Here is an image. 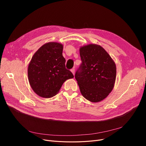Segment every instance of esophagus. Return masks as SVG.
<instances>
[{
  "instance_id": "34e87169",
  "label": "esophagus",
  "mask_w": 146,
  "mask_h": 146,
  "mask_svg": "<svg viewBox=\"0 0 146 146\" xmlns=\"http://www.w3.org/2000/svg\"><path fill=\"white\" fill-rule=\"evenodd\" d=\"M74 70H74V68H73L71 69V72H72V73L73 74V75H74V73H74V72H75Z\"/></svg>"
}]
</instances>
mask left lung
Segmentation results:
<instances>
[{
    "instance_id": "left-lung-1",
    "label": "left lung",
    "mask_w": 146,
    "mask_h": 146,
    "mask_svg": "<svg viewBox=\"0 0 146 146\" xmlns=\"http://www.w3.org/2000/svg\"><path fill=\"white\" fill-rule=\"evenodd\" d=\"M82 63L75 78L80 92L88 100L98 102L112 91L116 79V66L102 47L89 44L80 48Z\"/></svg>"
}]
</instances>
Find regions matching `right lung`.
Segmentation results:
<instances>
[{
	"label": "right lung",
	"mask_w": 146,
	"mask_h": 146,
	"mask_svg": "<svg viewBox=\"0 0 146 146\" xmlns=\"http://www.w3.org/2000/svg\"><path fill=\"white\" fill-rule=\"evenodd\" d=\"M63 45L48 42L34 54L28 68V80L33 90L41 97L56 95L63 83L73 78V73L66 68L63 56Z\"/></svg>",
	"instance_id": "obj_1"
}]
</instances>
